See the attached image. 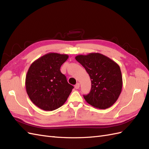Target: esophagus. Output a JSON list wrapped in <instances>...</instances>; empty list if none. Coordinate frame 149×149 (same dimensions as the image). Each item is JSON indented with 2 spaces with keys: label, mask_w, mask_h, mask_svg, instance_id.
<instances>
[{
  "label": "esophagus",
  "mask_w": 149,
  "mask_h": 149,
  "mask_svg": "<svg viewBox=\"0 0 149 149\" xmlns=\"http://www.w3.org/2000/svg\"><path fill=\"white\" fill-rule=\"evenodd\" d=\"M79 86H80V84H79V83H76V84H75V86H74V88L76 89H79Z\"/></svg>",
  "instance_id": "34e87169"
}]
</instances>
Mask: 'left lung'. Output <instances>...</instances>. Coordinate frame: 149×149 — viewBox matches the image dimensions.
<instances>
[{
  "mask_svg": "<svg viewBox=\"0 0 149 149\" xmlns=\"http://www.w3.org/2000/svg\"><path fill=\"white\" fill-rule=\"evenodd\" d=\"M75 59L84 68L91 81V91L87 95H83L86 101L101 109L113 105L123 88L119 66L109 58L98 53L78 55Z\"/></svg>",
  "mask_w": 149,
  "mask_h": 149,
  "instance_id": "8db88e82",
  "label": "left lung"
}]
</instances>
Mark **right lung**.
Listing matches in <instances>:
<instances>
[{"mask_svg": "<svg viewBox=\"0 0 149 149\" xmlns=\"http://www.w3.org/2000/svg\"><path fill=\"white\" fill-rule=\"evenodd\" d=\"M68 55L49 53L31 64L25 79L30 100L45 111H53L63 105L74 88L61 73L60 67Z\"/></svg>", "mask_w": 149, "mask_h": 149, "instance_id": "right-lung-1", "label": "right lung"}]
</instances>
